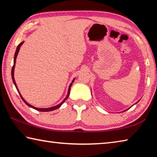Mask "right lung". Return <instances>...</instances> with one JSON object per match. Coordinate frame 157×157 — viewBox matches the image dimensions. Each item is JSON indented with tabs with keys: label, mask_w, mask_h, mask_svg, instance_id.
I'll list each match as a JSON object with an SVG mask.
<instances>
[{
	"label": "right lung",
	"mask_w": 157,
	"mask_h": 157,
	"mask_svg": "<svg viewBox=\"0 0 157 157\" xmlns=\"http://www.w3.org/2000/svg\"><path fill=\"white\" fill-rule=\"evenodd\" d=\"M23 43H24V41L21 42V43H20L18 45V46H17V50H16V52H15V55H14V65H13V66H12V78L13 82H14V85H15L16 88H17V91H18V89H17V84H16V82H15V80H14V67H15V63H16V59H17V55H18V52H19V50H20V48H21V46H22ZM73 81H74V79H73V80L72 81V83H71V84H70V86H69L68 94H67V95H66V97L65 99L63 100L62 101V102L60 103V104H59V105H57V106H55V107H50V108H45V109H43V108H36V107H33V106H32L31 105L28 104V103L27 102H26V101H25L24 99H23V98L22 96H21V94L19 93V91H18V93H19V95H20V96H21V99H22V100H23V102H24L25 103V104L27 105L28 106H29V107H30L33 108V109H36V110H37V111H53V110H55V109H58V108H59V107H60V106L62 105L63 104V103L65 102L66 99H67L68 97V95H69V94H70L71 86V85H72Z\"/></svg>",
	"instance_id": "1"
}]
</instances>
